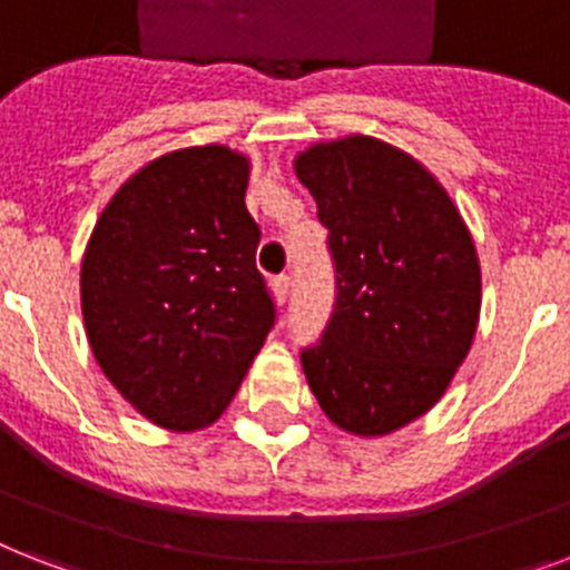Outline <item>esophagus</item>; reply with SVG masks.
<instances>
[{
    "instance_id": "1",
    "label": "esophagus",
    "mask_w": 570,
    "mask_h": 570,
    "mask_svg": "<svg viewBox=\"0 0 570 570\" xmlns=\"http://www.w3.org/2000/svg\"><path fill=\"white\" fill-rule=\"evenodd\" d=\"M272 289H275L277 301H281V304H286V298H289V277L277 275L275 281H272Z\"/></svg>"
}]
</instances>
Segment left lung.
<instances>
[{
  "instance_id": "left-lung-1",
  "label": "left lung",
  "mask_w": 570,
  "mask_h": 570,
  "mask_svg": "<svg viewBox=\"0 0 570 570\" xmlns=\"http://www.w3.org/2000/svg\"><path fill=\"white\" fill-rule=\"evenodd\" d=\"M331 230L336 307L301 365L322 413L354 436H386L439 404L480 322V257L428 166L365 134L313 142L293 160Z\"/></svg>"
}]
</instances>
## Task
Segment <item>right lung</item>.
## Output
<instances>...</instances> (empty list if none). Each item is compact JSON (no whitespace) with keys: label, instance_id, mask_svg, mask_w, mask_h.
<instances>
[{"label":"right lung","instance_id":"1","mask_svg":"<svg viewBox=\"0 0 570 570\" xmlns=\"http://www.w3.org/2000/svg\"><path fill=\"white\" fill-rule=\"evenodd\" d=\"M252 160L207 142L155 157L114 193L81 257L87 342L157 428H210L275 325L245 207Z\"/></svg>","mask_w":570,"mask_h":570}]
</instances>
